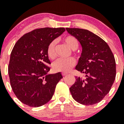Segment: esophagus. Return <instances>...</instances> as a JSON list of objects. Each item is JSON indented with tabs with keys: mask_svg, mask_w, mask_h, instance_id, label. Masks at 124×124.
<instances>
[{
	"mask_svg": "<svg viewBox=\"0 0 124 124\" xmlns=\"http://www.w3.org/2000/svg\"><path fill=\"white\" fill-rule=\"evenodd\" d=\"M62 76H66V75H67V74H68V73H65V72H63V73H62Z\"/></svg>",
	"mask_w": 124,
	"mask_h": 124,
	"instance_id": "34e87169",
	"label": "esophagus"
}]
</instances>
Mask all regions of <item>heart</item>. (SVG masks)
<instances>
[{
	"instance_id": "heart-1",
	"label": "heart",
	"mask_w": 124,
	"mask_h": 124,
	"mask_svg": "<svg viewBox=\"0 0 124 124\" xmlns=\"http://www.w3.org/2000/svg\"><path fill=\"white\" fill-rule=\"evenodd\" d=\"M65 44L71 50H76L79 46V43L76 38L73 36H67L63 39ZM56 41L51 42L47 48V55L50 59H54L56 57ZM76 61L74 58H60L56 60L53 63V68L56 71L68 72L72 67H74Z\"/></svg>"
}]
</instances>
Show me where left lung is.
<instances>
[{
	"label": "left lung",
	"mask_w": 124,
	"mask_h": 124,
	"mask_svg": "<svg viewBox=\"0 0 124 124\" xmlns=\"http://www.w3.org/2000/svg\"><path fill=\"white\" fill-rule=\"evenodd\" d=\"M82 46L76 70L85 78L76 77L70 88L73 99L83 105L97 104L108 93L116 77V62L112 51L102 39L87 30L66 28Z\"/></svg>",
	"instance_id": "left-lung-1"
}]
</instances>
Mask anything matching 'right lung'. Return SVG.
<instances>
[{"label": "right lung", "instance_id": "obj_1", "mask_svg": "<svg viewBox=\"0 0 124 124\" xmlns=\"http://www.w3.org/2000/svg\"><path fill=\"white\" fill-rule=\"evenodd\" d=\"M64 31V28L34 30L18 40L11 51L8 67L11 86L23 104L38 107L52 98L63 78L61 72L49 74L51 64L47 48Z\"/></svg>", "mask_w": 124, "mask_h": 124}]
</instances>
